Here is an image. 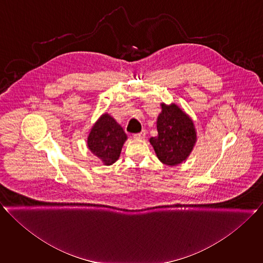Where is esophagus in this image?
Returning <instances> with one entry per match:
<instances>
[{"mask_svg":"<svg viewBox=\"0 0 263 263\" xmlns=\"http://www.w3.org/2000/svg\"><path fill=\"white\" fill-rule=\"evenodd\" d=\"M145 130H142L141 132H139V133H136V134H134V138H136V139H144V138H145Z\"/></svg>","mask_w":263,"mask_h":263,"instance_id":"34e87169","label":"esophagus"}]
</instances>
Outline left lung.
<instances>
[{"label": "left lung", "instance_id": "1", "mask_svg": "<svg viewBox=\"0 0 263 263\" xmlns=\"http://www.w3.org/2000/svg\"><path fill=\"white\" fill-rule=\"evenodd\" d=\"M156 137L150 138L158 159L167 165L178 164L190 155L196 142L194 123L176 105H161Z\"/></svg>", "mask_w": 263, "mask_h": 263}]
</instances>
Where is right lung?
Here are the masks:
<instances>
[{
  "label": "right lung",
  "instance_id": "add662e5",
  "mask_svg": "<svg viewBox=\"0 0 263 263\" xmlns=\"http://www.w3.org/2000/svg\"><path fill=\"white\" fill-rule=\"evenodd\" d=\"M126 139L123 128L110 115L105 114L91 128L88 146L106 165H111L119 158Z\"/></svg>",
  "mask_w": 263,
  "mask_h": 263
}]
</instances>
